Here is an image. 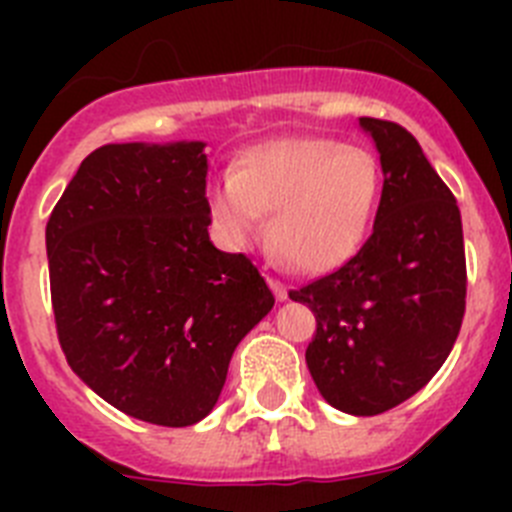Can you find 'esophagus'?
<instances>
[{"instance_id": "esophagus-1", "label": "esophagus", "mask_w": 512, "mask_h": 512, "mask_svg": "<svg viewBox=\"0 0 512 512\" xmlns=\"http://www.w3.org/2000/svg\"><path fill=\"white\" fill-rule=\"evenodd\" d=\"M266 282H269V287H271V292H274V297H277L279 302H284L287 300V287H284L282 282H279V279H274V277H266Z\"/></svg>"}]
</instances>
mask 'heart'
<instances>
[{
	"mask_svg": "<svg viewBox=\"0 0 512 512\" xmlns=\"http://www.w3.org/2000/svg\"><path fill=\"white\" fill-rule=\"evenodd\" d=\"M382 171L372 151L333 138H277L235 158L233 176L207 192L217 233L246 248L264 233L302 274H328L354 259L372 228Z\"/></svg>",
	"mask_w": 512,
	"mask_h": 512,
	"instance_id": "b5f03b06",
	"label": "heart"
}]
</instances>
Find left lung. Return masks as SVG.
Listing matches in <instances>:
<instances>
[{"instance_id": "1", "label": "left lung", "mask_w": 512, "mask_h": 512, "mask_svg": "<svg viewBox=\"0 0 512 512\" xmlns=\"http://www.w3.org/2000/svg\"><path fill=\"white\" fill-rule=\"evenodd\" d=\"M384 184L374 230L354 259L289 297L318 320L305 361L320 395L379 415L431 382L464 318L467 261L454 194L397 122L359 117Z\"/></svg>"}]
</instances>
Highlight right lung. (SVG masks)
<instances>
[{"mask_svg":"<svg viewBox=\"0 0 512 512\" xmlns=\"http://www.w3.org/2000/svg\"><path fill=\"white\" fill-rule=\"evenodd\" d=\"M202 140L89 153L45 225L58 341L81 382L153 425L200 423L274 295L212 246Z\"/></svg>","mask_w":512,"mask_h":512,"instance_id":"1","label":"right lung"}]
</instances>
